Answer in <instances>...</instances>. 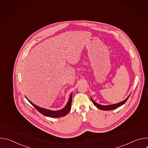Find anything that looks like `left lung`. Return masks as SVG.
<instances>
[{"label": "left lung", "mask_w": 148, "mask_h": 148, "mask_svg": "<svg viewBox=\"0 0 148 148\" xmlns=\"http://www.w3.org/2000/svg\"><path fill=\"white\" fill-rule=\"evenodd\" d=\"M130 95H129V97H128V98L125 99L124 101L119 102V103H116V104H112V105H100V104H98L97 103H96L95 101H93V99L91 98V99L92 100L93 103L95 105V106L99 108V110H103V111H109V110H114V109H116L119 107H121V105H122L123 104H124L126 101L128 100V99L129 98Z\"/></svg>", "instance_id": "left-lung-1"}]
</instances>
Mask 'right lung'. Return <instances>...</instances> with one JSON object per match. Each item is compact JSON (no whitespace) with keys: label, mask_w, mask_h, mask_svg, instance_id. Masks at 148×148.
<instances>
[{"label":"right lung","mask_w":148,"mask_h":148,"mask_svg":"<svg viewBox=\"0 0 148 148\" xmlns=\"http://www.w3.org/2000/svg\"><path fill=\"white\" fill-rule=\"evenodd\" d=\"M72 94H71L70 96L69 100L66 105V106L61 110L59 111H51L49 110L45 109V108H42L39 107H37V105L33 104L30 101H29L26 97L27 99L30 102V103L33 105V106L41 114H43L45 116L51 117V118H58V117H62L66 116L70 111L71 107V102H72Z\"/></svg>","instance_id":"add662e5"}]
</instances>
